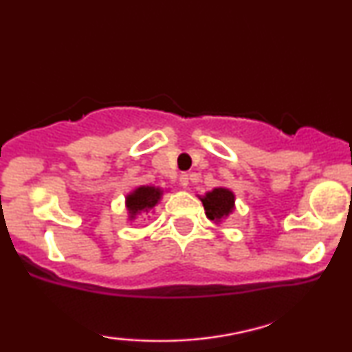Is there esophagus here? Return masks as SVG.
I'll return each instance as SVG.
<instances>
[{
    "label": "esophagus",
    "instance_id": "1",
    "mask_svg": "<svg viewBox=\"0 0 352 352\" xmlns=\"http://www.w3.org/2000/svg\"><path fill=\"white\" fill-rule=\"evenodd\" d=\"M189 182H190L189 175H186V173H182V175L179 176V184H181L182 187H187V186H189Z\"/></svg>",
    "mask_w": 352,
    "mask_h": 352
}]
</instances>
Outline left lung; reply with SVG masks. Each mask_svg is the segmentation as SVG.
Returning <instances> with one entry per match:
<instances>
[{
    "label": "left lung",
    "instance_id": "8db88e82",
    "mask_svg": "<svg viewBox=\"0 0 352 352\" xmlns=\"http://www.w3.org/2000/svg\"><path fill=\"white\" fill-rule=\"evenodd\" d=\"M201 204L205 206V213L211 221L224 219L234 210V194L229 189L218 187L211 190L201 199Z\"/></svg>",
    "mask_w": 352,
    "mask_h": 352
}]
</instances>
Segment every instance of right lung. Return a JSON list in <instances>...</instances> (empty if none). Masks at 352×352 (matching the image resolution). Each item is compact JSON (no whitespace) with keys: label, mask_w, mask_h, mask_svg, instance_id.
<instances>
[{"label":"right lung","mask_w":352,"mask_h":352,"mask_svg":"<svg viewBox=\"0 0 352 352\" xmlns=\"http://www.w3.org/2000/svg\"><path fill=\"white\" fill-rule=\"evenodd\" d=\"M162 190L158 187H151V186H141L138 187L136 190L131 192L126 197V206L129 210V214L134 218L141 211H147L153 208L157 205V201L160 200Z\"/></svg>","instance_id":"add662e5"}]
</instances>
